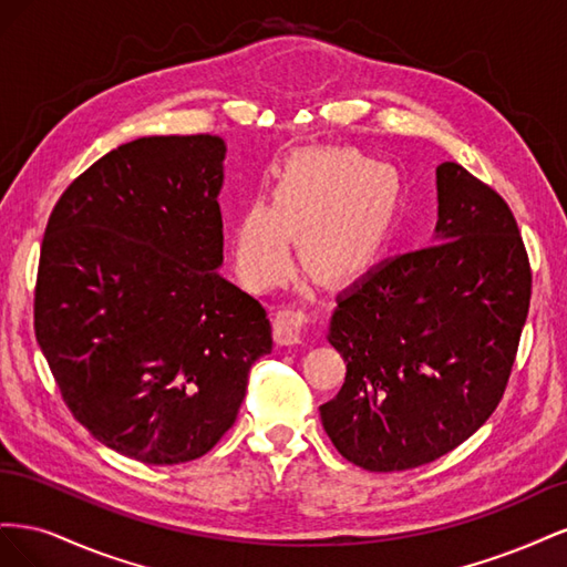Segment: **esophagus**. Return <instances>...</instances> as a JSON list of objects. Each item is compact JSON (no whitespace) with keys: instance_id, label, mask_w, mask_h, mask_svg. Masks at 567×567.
Segmentation results:
<instances>
[{"instance_id":"1","label":"esophagus","mask_w":567,"mask_h":567,"mask_svg":"<svg viewBox=\"0 0 567 567\" xmlns=\"http://www.w3.org/2000/svg\"><path fill=\"white\" fill-rule=\"evenodd\" d=\"M302 321L305 315L296 310V307H281V310L274 312V333H277L279 342H284V346H296V342H300Z\"/></svg>"}]
</instances>
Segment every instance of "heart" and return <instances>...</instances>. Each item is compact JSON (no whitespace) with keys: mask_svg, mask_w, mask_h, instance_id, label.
Returning a JSON list of instances; mask_svg holds the SVG:
<instances>
[{"mask_svg":"<svg viewBox=\"0 0 567 567\" xmlns=\"http://www.w3.org/2000/svg\"><path fill=\"white\" fill-rule=\"evenodd\" d=\"M398 210V179L359 153H323L288 167L271 205L252 200L231 231L234 267L250 290L281 284L288 236L300 238L302 265L321 279L362 271L385 244Z\"/></svg>","mask_w":567,"mask_h":567,"instance_id":"b5f03b06","label":"heart"}]
</instances>
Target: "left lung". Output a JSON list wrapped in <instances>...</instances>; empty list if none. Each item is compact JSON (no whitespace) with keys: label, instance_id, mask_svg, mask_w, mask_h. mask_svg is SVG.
Wrapping results in <instances>:
<instances>
[{"label":"left lung","instance_id":"obj_1","mask_svg":"<svg viewBox=\"0 0 567 567\" xmlns=\"http://www.w3.org/2000/svg\"><path fill=\"white\" fill-rule=\"evenodd\" d=\"M437 203L433 246L373 267L331 317L348 371L321 423L364 471L456 450L494 414L516 362L532 296L516 217L458 163L437 167Z\"/></svg>","mask_w":567,"mask_h":567}]
</instances>
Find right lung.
Listing matches in <instances>:
<instances>
[{"label": "right lung", "instance_id": "1", "mask_svg": "<svg viewBox=\"0 0 567 567\" xmlns=\"http://www.w3.org/2000/svg\"><path fill=\"white\" fill-rule=\"evenodd\" d=\"M219 136H142L99 158L49 215L35 336L71 414L153 466L208 454L236 421L265 307L225 277Z\"/></svg>", "mask_w": 567, "mask_h": 567}]
</instances>
